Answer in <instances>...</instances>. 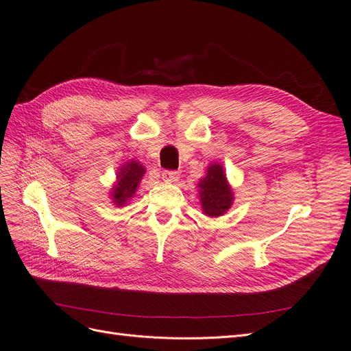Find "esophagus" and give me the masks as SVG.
Returning <instances> with one entry per match:
<instances>
[{"label":"esophagus","instance_id":"34e87169","mask_svg":"<svg viewBox=\"0 0 351 351\" xmlns=\"http://www.w3.org/2000/svg\"><path fill=\"white\" fill-rule=\"evenodd\" d=\"M161 178L167 183H173V181H177L180 178V173L178 171H171V170H164L161 174Z\"/></svg>","mask_w":351,"mask_h":351}]
</instances>
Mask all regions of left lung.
I'll use <instances>...</instances> for the list:
<instances>
[{"label": "left lung", "mask_w": 351, "mask_h": 351, "mask_svg": "<svg viewBox=\"0 0 351 351\" xmlns=\"http://www.w3.org/2000/svg\"><path fill=\"white\" fill-rule=\"evenodd\" d=\"M197 187L202 210L207 217L223 216L232 207L234 195L221 164H210Z\"/></svg>", "instance_id": "1"}]
</instances>
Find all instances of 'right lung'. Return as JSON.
<instances>
[{"label": "right lung", "instance_id": "add662e5", "mask_svg": "<svg viewBox=\"0 0 351 351\" xmlns=\"http://www.w3.org/2000/svg\"><path fill=\"white\" fill-rule=\"evenodd\" d=\"M145 171V167L136 160H130L122 164L117 171L115 183L109 191L112 203L117 207L127 206V203L135 195Z\"/></svg>", "mask_w": 351, "mask_h": 351}]
</instances>
